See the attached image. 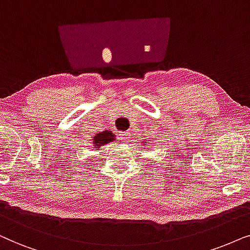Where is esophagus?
I'll return each mask as SVG.
<instances>
[{
  "label": "esophagus",
  "mask_w": 250,
  "mask_h": 250,
  "mask_svg": "<svg viewBox=\"0 0 250 250\" xmlns=\"http://www.w3.org/2000/svg\"><path fill=\"white\" fill-rule=\"evenodd\" d=\"M120 136H121V138L123 139V141H128V139L130 138V132H129V131L120 132Z\"/></svg>",
  "instance_id": "34e87169"
}]
</instances>
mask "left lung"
<instances>
[{"mask_svg": "<svg viewBox=\"0 0 250 250\" xmlns=\"http://www.w3.org/2000/svg\"><path fill=\"white\" fill-rule=\"evenodd\" d=\"M143 143H144V144H143V145H145V144H146V143H145V142H144V141H143Z\"/></svg>", "mask_w": 250, "mask_h": 250, "instance_id": "1", "label": "left lung"}]
</instances>
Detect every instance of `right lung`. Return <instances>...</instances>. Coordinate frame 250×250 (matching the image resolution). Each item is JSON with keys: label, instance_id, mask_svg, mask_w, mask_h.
I'll return each instance as SVG.
<instances>
[{"label": "right lung", "instance_id": "add662e5", "mask_svg": "<svg viewBox=\"0 0 250 250\" xmlns=\"http://www.w3.org/2000/svg\"><path fill=\"white\" fill-rule=\"evenodd\" d=\"M92 145L96 149L101 148V146L107 145L108 143L115 141V135L113 134L111 130H104L99 134L95 135L94 138H92Z\"/></svg>", "mask_w": 250, "mask_h": 250}]
</instances>
